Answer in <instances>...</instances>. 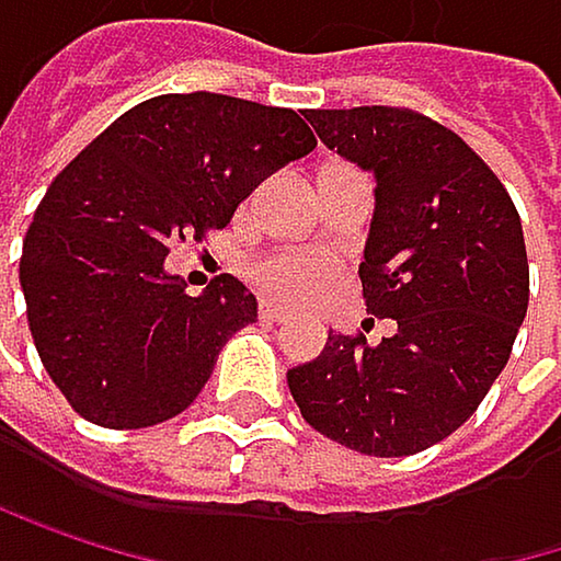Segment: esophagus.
I'll use <instances>...</instances> for the list:
<instances>
[{
    "label": "esophagus",
    "instance_id": "34e87169",
    "mask_svg": "<svg viewBox=\"0 0 561 561\" xmlns=\"http://www.w3.org/2000/svg\"><path fill=\"white\" fill-rule=\"evenodd\" d=\"M259 319H262V322H286L289 312H286V309H278V306H272V302H262Z\"/></svg>",
    "mask_w": 561,
    "mask_h": 561
}]
</instances>
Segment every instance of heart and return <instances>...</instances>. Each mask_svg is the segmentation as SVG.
<instances>
[{
  "mask_svg": "<svg viewBox=\"0 0 561 561\" xmlns=\"http://www.w3.org/2000/svg\"><path fill=\"white\" fill-rule=\"evenodd\" d=\"M252 283L268 296L286 306H302L319 299L335 283L332 259L306 249H278L262 255L252 265Z\"/></svg>",
  "mask_w": 561,
  "mask_h": 561,
  "instance_id": "b5f03b06",
  "label": "heart"
}]
</instances>
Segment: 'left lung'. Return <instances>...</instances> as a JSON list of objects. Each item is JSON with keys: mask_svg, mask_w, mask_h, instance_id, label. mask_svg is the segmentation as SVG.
I'll return each instance as SVG.
<instances>
[{"mask_svg": "<svg viewBox=\"0 0 561 561\" xmlns=\"http://www.w3.org/2000/svg\"><path fill=\"white\" fill-rule=\"evenodd\" d=\"M319 139L376 179L358 265L373 316L396 335H329L289 369L302 419L366 456H412L453 435L505 369L529 309V259L512 195L482 156L399 105L309 108Z\"/></svg>", "mask_w": 561, "mask_h": 561, "instance_id": "8db88e82", "label": "left lung"}]
</instances>
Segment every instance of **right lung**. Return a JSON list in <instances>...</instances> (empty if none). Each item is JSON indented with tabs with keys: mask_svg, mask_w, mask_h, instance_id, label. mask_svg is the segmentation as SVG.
I'll return each instance as SVG.
<instances>
[{
	"mask_svg": "<svg viewBox=\"0 0 561 561\" xmlns=\"http://www.w3.org/2000/svg\"><path fill=\"white\" fill-rule=\"evenodd\" d=\"M312 149L293 108L169 92L123 112L53 179L19 283L35 352L82 419L146 428L192 405L259 302L236 275L185 296L162 259L226 229L268 172Z\"/></svg>",
	"mask_w": 561,
	"mask_h": 561,
	"instance_id": "add662e5",
	"label": "right lung"
}]
</instances>
